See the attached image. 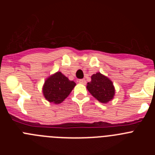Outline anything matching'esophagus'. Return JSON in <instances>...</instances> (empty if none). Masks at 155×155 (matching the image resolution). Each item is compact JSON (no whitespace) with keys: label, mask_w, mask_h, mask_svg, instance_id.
Instances as JSON below:
<instances>
[{"label":"esophagus","mask_w":155,"mask_h":155,"mask_svg":"<svg viewBox=\"0 0 155 155\" xmlns=\"http://www.w3.org/2000/svg\"><path fill=\"white\" fill-rule=\"evenodd\" d=\"M78 82L80 83V84H85L86 81L84 80V79H79V80L78 81Z\"/></svg>","instance_id":"1"}]
</instances>
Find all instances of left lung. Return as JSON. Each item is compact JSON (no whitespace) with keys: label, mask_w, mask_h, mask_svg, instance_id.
I'll return each mask as SVG.
<instances>
[{"label":"left lung","mask_w":155,"mask_h":155,"mask_svg":"<svg viewBox=\"0 0 155 155\" xmlns=\"http://www.w3.org/2000/svg\"><path fill=\"white\" fill-rule=\"evenodd\" d=\"M87 89L94 98L102 103H106L113 98L115 89L113 82L107 77L97 73L91 76V82H88Z\"/></svg>","instance_id":"8db88e82"}]
</instances>
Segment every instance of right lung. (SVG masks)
Segmentation results:
<instances>
[{
	"instance_id": "right-lung-1",
	"label": "right lung",
	"mask_w": 155,
	"mask_h": 155,
	"mask_svg": "<svg viewBox=\"0 0 155 155\" xmlns=\"http://www.w3.org/2000/svg\"><path fill=\"white\" fill-rule=\"evenodd\" d=\"M75 85V82L70 81L61 72H57L45 81L42 91L46 100L59 104L69 95Z\"/></svg>"
}]
</instances>
